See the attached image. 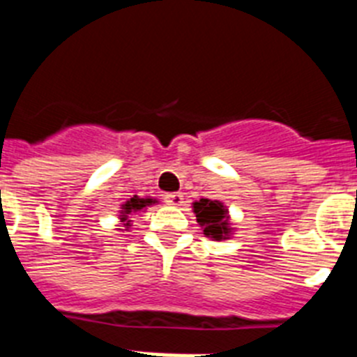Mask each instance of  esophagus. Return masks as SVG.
<instances>
[{
  "label": "esophagus",
  "mask_w": 357,
  "mask_h": 357,
  "mask_svg": "<svg viewBox=\"0 0 357 357\" xmlns=\"http://www.w3.org/2000/svg\"><path fill=\"white\" fill-rule=\"evenodd\" d=\"M166 202H168L169 206H182V202H184V197H182V193H169L166 195Z\"/></svg>",
  "instance_id": "34e87169"
}]
</instances>
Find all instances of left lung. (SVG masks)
Returning <instances> with one entry per match:
<instances>
[{
    "label": "left lung",
    "mask_w": 357,
    "mask_h": 357,
    "mask_svg": "<svg viewBox=\"0 0 357 357\" xmlns=\"http://www.w3.org/2000/svg\"><path fill=\"white\" fill-rule=\"evenodd\" d=\"M191 207H193L198 225L204 230L206 238H211L213 241H223V239L232 238L234 225L230 222L229 209L223 202L200 198V200L193 202Z\"/></svg>",
    "instance_id": "left-lung-1"
}]
</instances>
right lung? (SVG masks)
<instances>
[{
    "instance_id": "obj_1",
    "label": "right lung",
    "mask_w": 357,
    "mask_h": 357,
    "mask_svg": "<svg viewBox=\"0 0 357 357\" xmlns=\"http://www.w3.org/2000/svg\"><path fill=\"white\" fill-rule=\"evenodd\" d=\"M155 204H159V200L153 197H137V195H134L132 198H128L127 202H123L121 207H119V222L123 223V227H125V230H128L132 227V214L135 213H141V211H144L146 207L150 206H155ZM121 230V229H119Z\"/></svg>"
}]
</instances>
